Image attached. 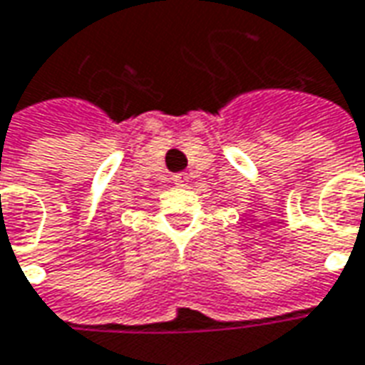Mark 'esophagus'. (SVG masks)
Masks as SVG:
<instances>
[{
	"label": "esophagus",
	"mask_w": 365,
	"mask_h": 365,
	"mask_svg": "<svg viewBox=\"0 0 365 365\" xmlns=\"http://www.w3.org/2000/svg\"><path fill=\"white\" fill-rule=\"evenodd\" d=\"M173 180H175V185H177V187H180V188L188 187V175H187V173H178V175H175V178H173Z\"/></svg>",
	"instance_id": "obj_1"
}]
</instances>
